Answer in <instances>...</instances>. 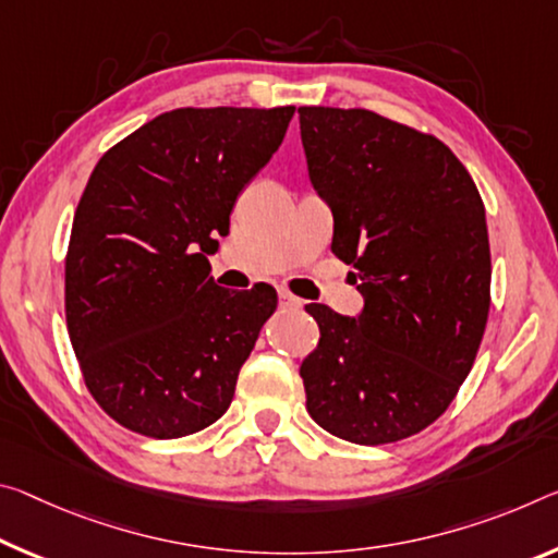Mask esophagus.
Listing matches in <instances>:
<instances>
[{
	"label": "esophagus",
	"instance_id": "obj_1",
	"mask_svg": "<svg viewBox=\"0 0 558 558\" xmlns=\"http://www.w3.org/2000/svg\"><path fill=\"white\" fill-rule=\"evenodd\" d=\"M278 303L282 311H298V307H303V300L295 298L293 293H288V290H278Z\"/></svg>",
	"mask_w": 558,
	"mask_h": 558
}]
</instances>
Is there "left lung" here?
I'll use <instances>...</instances> for the list:
<instances>
[{"instance_id": "left-lung-1", "label": "left lung", "mask_w": 558, "mask_h": 558, "mask_svg": "<svg viewBox=\"0 0 558 558\" xmlns=\"http://www.w3.org/2000/svg\"><path fill=\"white\" fill-rule=\"evenodd\" d=\"M307 173L332 210V253L357 272V317L313 303L300 365L330 435L387 445L429 427L474 365L489 315L480 191L439 138L367 109L300 106Z\"/></svg>"}]
</instances>
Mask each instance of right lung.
<instances>
[{
    "mask_svg": "<svg viewBox=\"0 0 558 558\" xmlns=\"http://www.w3.org/2000/svg\"><path fill=\"white\" fill-rule=\"evenodd\" d=\"M293 113L166 111L92 171L69 238L66 325L88 392L126 429L175 439L231 407L278 295L216 286L208 255Z\"/></svg>",
    "mask_w": 558,
    "mask_h": 558,
    "instance_id": "obj_1",
    "label": "right lung"
}]
</instances>
